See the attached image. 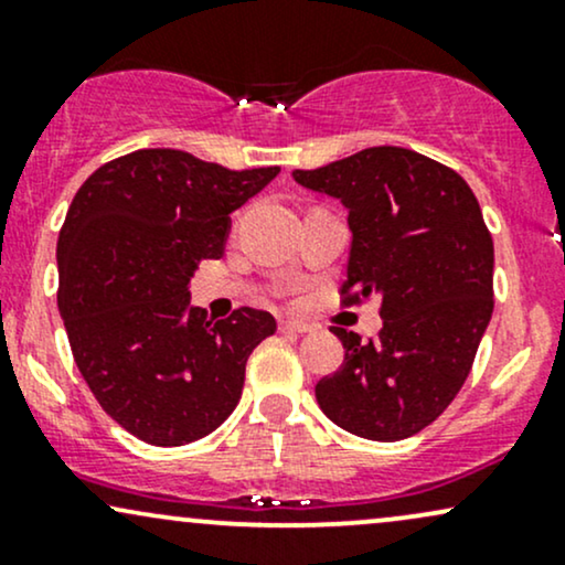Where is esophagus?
<instances>
[{"label": "esophagus", "mask_w": 565, "mask_h": 565, "mask_svg": "<svg viewBox=\"0 0 565 565\" xmlns=\"http://www.w3.org/2000/svg\"><path fill=\"white\" fill-rule=\"evenodd\" d=\"M278 329H281V332H291V334H305V332H310V323H305V321H295V319H284L281 323H278Z\"/></svg>", "instance_id": "1"}]
</instances>
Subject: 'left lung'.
I'll list each match as a JSON object with an SVG mask.
<instances>
[{
  "instance_id": "obj_1",
  "label": "left lung",
  "mask_w": 565,
  "mask_h": 565,
  "mask_svg": "<svg viewBox=\"0 0 565 565\" xmlns=\"http://www.w3.org/2000/svg\"><path fill=\"white\" fill-rule=\"evenodd\" d=\"M291 178L348 210L342 302L380 300L382 316L369 342L332 329L345 361L319 380L316 401L353 436H414L465 385L494 310V242L476 193L449 167L395 146Z\"/></svg>"
}]
</instances>
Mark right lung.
I'll use <instances>...</instances> for the list:
<instances>
[{
	"mask_svg": "<svg viewBox=\"0 0 565 565\" xmlns=\"http://www.w3.org/2000/svg\"><path fill=\"white\" fill-rule=\"evenodd\" d=\"M278 167L225 170L142 148L84 180L57 236V310L84 382L108 417L153 446L210 436L242 398L246 359L276 319L191 305L201 260L223 257L231 212Z\"/></svg>",
	"mask_w": 565,
	"mask_h": 565,
	"instance_id": "obj_1",
	"label": "right lung"
}]
</instances>
